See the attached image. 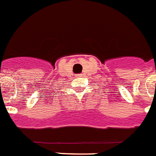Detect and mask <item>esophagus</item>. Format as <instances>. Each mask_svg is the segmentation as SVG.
Listing matches in <instances>:
<instances>
[{
    "label": "esophagus",
    "instance_id": "obj_1",
    "mask_svg": "<svg viewBox=\"0 0 156 156\" xmlns=\"http://www.w3.org/2000/svg\"><path fill=\"white\" fill-rule=\"evenodd\" d=\"M81 76H83V74H77L76 77H81Z\"/></svg>",
    "mask_w": 156,
    "mask_h": 156
}]
</instances>
